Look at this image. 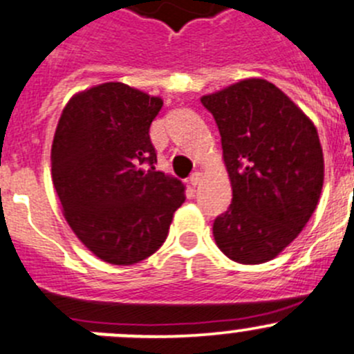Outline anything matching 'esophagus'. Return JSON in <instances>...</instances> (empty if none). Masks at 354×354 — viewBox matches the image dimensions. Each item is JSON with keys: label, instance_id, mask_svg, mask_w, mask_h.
I'll use <instances>...</instances> for the list:
<instances>
[{"label": "esophagus", "instance_id": "34e87169", "mask_svg": "<svg viewBox=\"0 0 354 354\" xmlns=\"http://www.w3.org/2000/svg\"><path fill=\"white\" fill-rule=\"evenodd\" d=\"M201 180H202V173H194V174H190V178H188V181H190L192 187H197V185L201 183Z\"/></svg>", "mask_w": 354, "mask_h": 354}]
</instances>
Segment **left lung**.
Returning <instances> with one entry per match:
<instances>
[{"mask_svg": "<svg viewBox=\"0 0 354 354\" xmlns=\"http://www.w3.org/2000/svg\"><path fill=\"white\" fill-rule=\"evenodd\" d=\"M201 102L221 135L233 190L212 235L232 261L266 263L299 235L317 209L324 187L317 128L264 79H245Z\"/></svg>", "mask_w": 354, "mask_h": 354, "instance_id": "obj_1", "label": "left lung"}]
</instances>
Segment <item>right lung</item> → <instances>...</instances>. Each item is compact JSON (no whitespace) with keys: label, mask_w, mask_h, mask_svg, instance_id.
<instances>
[{"label":"right lung","mask_w":354,"mask_h":354,"mask_svg":"<svg viewBox=\"0 0 354 354\" xmlns=\"http://www.w3.org/2000/svg\"><path fill=\"white\" fill-rule=\"evenodd\" d=\"M162 100L122 82L71 98L51 145L64 216L95 256L128 266L152 256L185 202L180 180L156 169L150 124Z\"/></svg>","instance_id":"right-lung-1"}]
</instances>
